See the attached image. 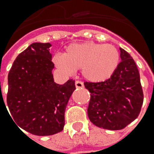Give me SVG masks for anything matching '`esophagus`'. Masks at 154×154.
<instances>
[{
  "instance_id": "1",
  "label": "esophagus",
  "mask_w": 154,
  "mask_h": 154,
  "mask_svg": "<svg viewBox=\"0 0 154 154\" xmlns=\"http://www.w3.org/2000/svg\"><path fill=\"white\" fill-rule=\"evenodd\" d=\"M75 85H76V88H82L84 87L83 82H81V81H76V82H75Z\"/></svg>"
}]
</instances>
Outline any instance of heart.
<instances>
[{
    "label": "heart",
    "instance_id": "obj_1",
    "mask_svg": "<svg viewBox=\"0 0 154 154\" xmlns=\"http://www.w3.org/2000/svg\"><path fill=\"white\" fill-rule=\"evenodd\" d=\"M53 61L66 73L82 69L83 77L93 82H103L113 75L120 62L118 49L111 44L95 42L73 43L67 47L63 55L57 54Z\"/></svg>",
    "mask_w": 154,
    "mask_h": 154
}]
</instances>
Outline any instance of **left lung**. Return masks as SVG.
Returning a JSON list of instances; mask_svg holds the SVG:
<instances>
[{
	"label": "left lung",
	"instance_id": "left-lung-1",
	"mask_svg": "<svg viewBox=\"0 0 154 154\" xmlns=\"http://www.w3.org/2000/svg\"><path fill=\"white\" fill-rule=\"evenodd\" d=\"M120 52L122 61L112 77L104 82H84L90 93L88 119L106 130H123L139 116L143 104L138 68L126 51Z\"/></svg>",
	"mask_w": 154,
	"mask_h": 154
}]
</instances>
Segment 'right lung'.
Segmentation results:
<instances>
[{
	"instance_id": "add662e5",
	"label": "right lung",
	"mask_w": 154,
	"mask_h": 154,
	"mask_svg": "<svg viewBox=\"0 0 154 154\" xmlns=\"http://www.w3.org/2000/svg\"><path fill=\"white\" fill-rule=\"evenodd\" d=\"M50 47V43L30 44L16 58L8 78L10 117L17 126L40 136L63 130L66 107L76 89L72 79L63 85L54 82Z\"/></svg>"
}]
</instances>
